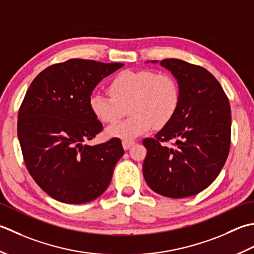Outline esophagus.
Listing matches in <instances>:
<instances>
[{
  "label": "esophagus",
  "mask_w": 254,
  "mask_h": 254,
  "mask_svg": "<svg viewBox=\"0 0 254 254\" xmlns=\"http://www.w3.org/2000/svg\"><path fill=\"white\" fill-rule=\"evenodd\" d=\"M133 143H134V140H123V147L125 150H128Z\"/></svg>",
  "instance_id": "1"
}]
</instances>
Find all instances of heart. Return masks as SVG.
Masks as SVG:
<instances>
[{
	"instance_id": "b5f03b06",
	"label": "heart",
	"mask_w": 254,
	"mask_h": 254,
	"mask_svg": "<svg viewBox=\"0 0 254 254\" xmlns=\"http://www.w3.org/2000/svg\"><path fill=\"white\" fill-rule=\"evenodd\" d=\"M107 96L94 93L89 104L93 115L104 124L116 123L128 105L130 114L125 122L106 129L108 137L124 140L140 136L153 126L162 127L178 111L181 92L178 81L168 73L151 70H126L113 77Z\"/></svg>"
}]
</instances>
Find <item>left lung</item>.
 <instances>
[{"instance_id": "left-lung-1", "label": "left lung", "mask_w": 254, "mask_h": 254, "mask_svg": "<svg viewBox=\"0 0 254 254\" xmlns=\"http://www.w3.org/2000/svg\"><path fill=\"white\" fill-rule=\"evenodd\" d=\"M160 64L178 80L181 100L172 120L154 138L143 139L148 150L143 177L160 195L189 197L208 188L228 158L230 104L219 82L203 66L180 59ZM170 140L176 141L172 148L165 144Z\"/></svg>"}]
</instances>
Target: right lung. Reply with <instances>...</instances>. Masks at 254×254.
<instances>
[{"label": "right lung", "mask_w": 254, "mask_h": 254, "mask_svg": "<svg viewBox=\"0 0 254 254\" xmlns=\"http://www.w3.org/2000/svg\"><path fill=\"white\" fill-rule=\"evenodd\" d=\"M124 64L70 59L46 68L18 111L17 134L29 174L50 197L65 204L97 198L124 154L120 138L89 146L103 130L90 110L98 82Z\"/></svg>", "instance_id": "right-lung-1"}]
</instances>
